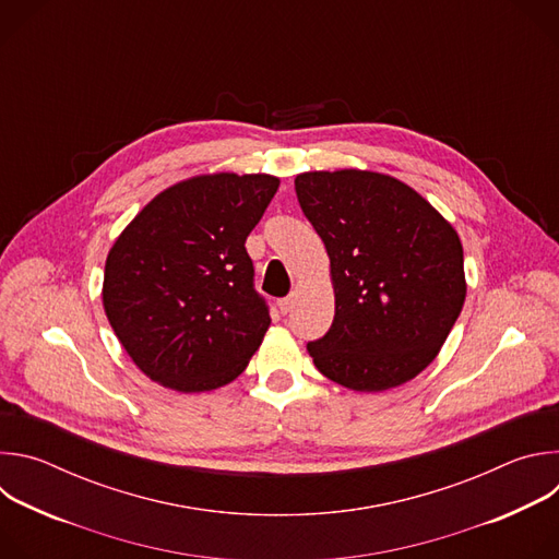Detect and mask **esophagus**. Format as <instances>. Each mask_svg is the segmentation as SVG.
<instances>
[{
    "label": "esophagus",
    "mask_w": 559,
    "mask_h": 559,
    "mask_svg": "<svg viewBox=\"0 0 559 559\" xmlns=\"http://www.w3.org/2000/svg\"><path fill=\"white\" fill-rule=\"evenodd\" d=\"M292 307H294V296H287V298H281V300H278V309H281V313L292 311Z\"/></svg>",
    "instance_id": "1"
}]
</instances>
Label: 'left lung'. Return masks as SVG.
I'll return each mask as SVG.
<instances>
[{
  "label": "left lung",
  "instance_id": "1",
  "mask_svg": "<svg viewBox=\"0 0 559 559\" xmlns=\"http://www.w3.org/2000/svg\"><path fill=\"white\" fill-rule=\"evenodd\" d=\"M302 214L323 238L336 313L307 352L354 391L416 378L440 352L466 296L457 231L414 188L369 170L302 173Z\"/></svg>",
  "mask_w": 559,
  "mask_h": 559
}]
</instances>
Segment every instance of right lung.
Masks as SVG:
<instances>
[{
    "label": "right lung",
    "mask_w": 559,
    "mask_h": 559,
    "mask_svg": "<svg viewBox=\"0 0 559 559\" xmlns=\"http://www.w3.org/2000/svg\"><path fill=\"white\" fill-rule=\"evenodd\" d=\"M270 175L218 173L156 194L106 259L104 309L154 382L181 393L241 376L272 323L254 289L250 231L278 190Z\"/></svg>",
    "instance_id": "right-lung-1"
}]
</instances>
